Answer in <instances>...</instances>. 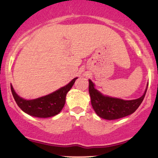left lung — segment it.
<instances>
[{
    "mask_svg": "<svg viewBox=\"0 0 158 158\" xmlns=\"http://www.w3.org/2000/svg\"><path fill=\"white\" fill-rule=\"evenodd\" d=\"M148 85L141 97L132 100H124L103 95L94 88V84L89 79V94L91 105L96 114L102 119L112 120L125 117L133 114L142 103Z\"/></svg>",
    "mask_w": 158,
    "mask_h": 158,
    "instance_id": "obj_1",
    "label": "left lung"
}]
</instances>
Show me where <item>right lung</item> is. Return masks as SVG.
<instances>
[{
	"label": "right lung",
	"instance_id": "obj_1",
	"mask_svg": "<svg viewBox=\"0 0 158 158\" xmlns=\"http://www.w3.org/2000/svg\"><path fill=\"white\" fill-rule=\"evenodd\" d=\"M77 78L68 85L53 93L31 100H27L20 97L14 90L11 85V91L16 103L23 112L30 116L40 118H48L56 116L62 110L65 104V99L68 92L71 89Z\"/></svg>",
	"mask_w": 158,
	"mask_h": 158
}]
</instances>
